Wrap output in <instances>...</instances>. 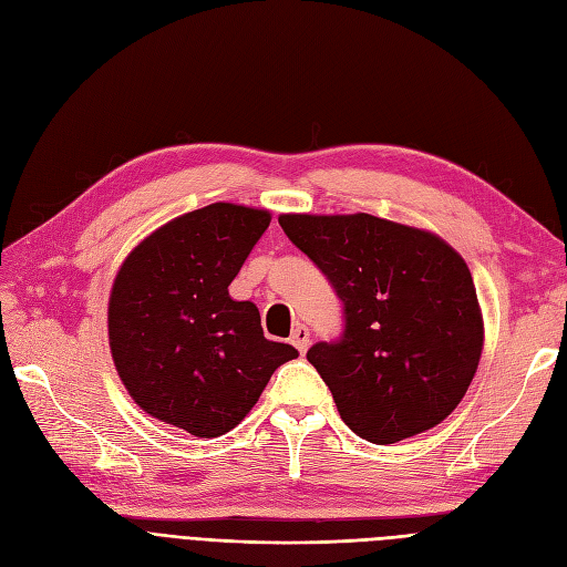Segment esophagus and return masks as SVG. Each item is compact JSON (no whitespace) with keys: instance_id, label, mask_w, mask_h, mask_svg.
I'll use <instances>...</instances> for the list:
<instances>
[{"instance_id":"34e87169","label":"esophagus","mask_w":567,"mask_h":567,"mask_svg":"<svg viewBox=\"0 0 567 567\" xmlns=\"http://www.w3.org/2000/svg\"><path fill=\"white\" fill-rule=\"evenodd\" d=\"M289 341L297 346V351H299V353H306L308 343H310V332H308V327H306V324H297V327H295V332H291V337H289Z\"/></svg>"}]
</instances>
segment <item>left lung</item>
Returning <instances> with one entry per match:
<instances>
[{
  "instance_id": "8db88e82",
  "label": "left lung",
  "mask_w": 567,
  "mask_h": 567,
  "mask_svg": "<svg viewBox=\"0 0 567 567\" xmlns=\"http://www.w3.org/2000/svg\"><path fill=\"white\" fill-rule=\"evenodd\" d=\"M287 237L343 301L346 330L308 362L341 419L374 445L443 422L483 353V313L462 254L441 235L372 214H280Z\"/></svg>"
}]
</instances>
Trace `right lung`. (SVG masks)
Returning a JSON list of instances; mask_svg holds the SVG:
<instances>
[{"instance_id": "1", "label": "right lung", "mask_w": 567, "mask_h": 567, "mask_svg": "<svg viewBox=\"0 0 567 567\" xmlns=\"http://www.w3.org/2000/svg\"><path fill=\"white\" fill-rule=\"evenodd\" d=\"M268 224V209L214 203L143 237L120 266L107 341L145 414L195 437L224 435L299 355L264 337L257 306L228 295Z\"/></svg>"}]
</instances>
